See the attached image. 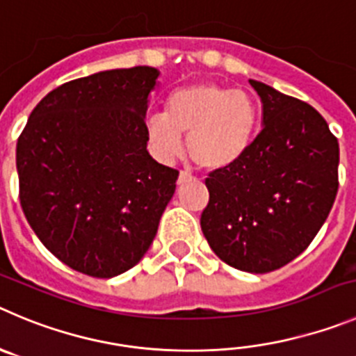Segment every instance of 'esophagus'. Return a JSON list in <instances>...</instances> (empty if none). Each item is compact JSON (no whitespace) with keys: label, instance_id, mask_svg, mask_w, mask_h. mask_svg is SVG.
<instances>
[{"label":"esophagus","instance_id":"34e87169","mask_svg":"<svg viewBox=\"0 0 356 356\" xmlns=\"http://www.w3.org/2000/svg\"><path fill=\"white\" fill-rule=\"evenodd\" d=\"M189 179H191V174H188V172L186 170H181L179 172V184H184L186 181H189Z\"/></svg>","mask_w":356,"mask_h":356}]
</instances>
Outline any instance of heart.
Listing matches in <instances>:
<instances>
[{"instance_id": "obj_1", "label": "heart", "mask_w": 356, "mask_h": 356, "mask_svg": "<svg viewBox=\"0 0 356 356\" xmlns=\"http://www.w3.org/2000/svg\"><path fill=\"white\" fill-rule=\"evenodd\" d=\"M257 122V102L249 92L198 82L172 91L165 114L151 115L145 129L163 158H174L181 151V135H188L189 159L204 170H221L245 154Z\"/></svg>"}]
</instances>
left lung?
<instances>
[{"instance_id": "obj_1", "label": "left lung", "mask_w": 356, "mask_h": 356, "mask_svg": "<svg viewBox=\"0 0 356 356\" xmlns=\"http://www.w3.org/2000/svg\"><path fill=\"white\" fill-rule=\"evenodd\" d=\"M249 82L264 103V128L238 161L205 179L200 225L225 264L265 274L297 258L325 223L339 188V144L309 103Z\"/></svg>"}]
</instances>
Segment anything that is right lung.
<instances>
[{
	"label": "right lung",
	"mask_w": 356,
	"mask_h": 356,
	"mask_svg": "<svg viewBox=\"0 0 356 356\" xmlns=\"http://www.w3.org/2000/svg\"><path fill=\"white\" fill-rule=\"evenodd\" d=\"M159 72L75 79L33 108L17 140L19 198L58 260L91 277L122 274L154 241L179 172L147 152V96Z\"/></svg>",
	"instance_id": "right-lung-1"
}]
</instances>
